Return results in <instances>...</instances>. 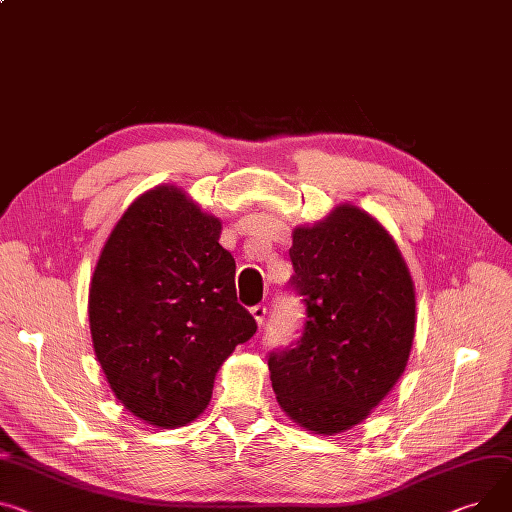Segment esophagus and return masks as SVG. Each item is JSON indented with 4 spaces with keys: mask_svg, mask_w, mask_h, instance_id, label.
I'll return each mask as SVG.
<instances>
[{
    "mask_svg": "<svg viewBox=\"0 0 512 512\" xmlns=\"http://www.w3.org/2000/svg\"><path fill=\"white\" fill-rule=\"evenodd\" d=\"M251 315L255 317L257 325H263L265 315H267V306H265V304H255V306H251Z\"/></svg>",
    "mask_w": 512,
    "mask_h": 512,
    "instance_id": "esophagus-1",
    "label": "esophagus"
}]
</instances>
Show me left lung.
<instances>
[{
    "label": "left lung",
    "instance_id": "8db88e82",
    "mask_svg": "<svg viewBox=\"0 0 512 512\" xmlns=\"http://www.w3.org/2000/svg\"><path fill=\"white\" fill-rule=\"evenodd\" d=\"M288 288L304 323L267 366L282 410L317 434L360 424L401 377L416 329L414 284L387 230L354 206L296 228Z\"/></svg>",
    "mask_w": 512,
    "mask_h": 512
}]
</instances>
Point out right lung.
<instances>
[{
  "instance_id": "1",
  "label": "right lung",
  "mask_w": 512,
  "mask_h": 512,
  "mask_svg": "<svg viewBox=\"0 0 512 512\" xmlns=\"http://www.w3.org/2000/svg\"><path fill=\"white\" fill-rule=\"evenodd\" d=\"M220 228L179 189L158 187L131 203L96 263V358L117 399L152 426H185L206 410L220 364L257 331L236 302Z\"/></svg>"
}]
</instances>
